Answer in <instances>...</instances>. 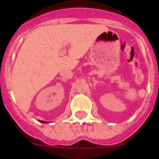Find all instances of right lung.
Masks as SVG:
<instances>
[{"label":"right lung","mask_w":159,"mask_h":159,"mask_svg":"<svg viewBox=\"0 0 159 159\" xmlns=\"http://www.w3.org/2000/svg\"><path fill=\"white\" fill-rule=\"evenodd\" d=\"M41 122H42V123H47V122H45V121H41Z\"/></svg>","instance_id":"obj_1"}]
</instances>
